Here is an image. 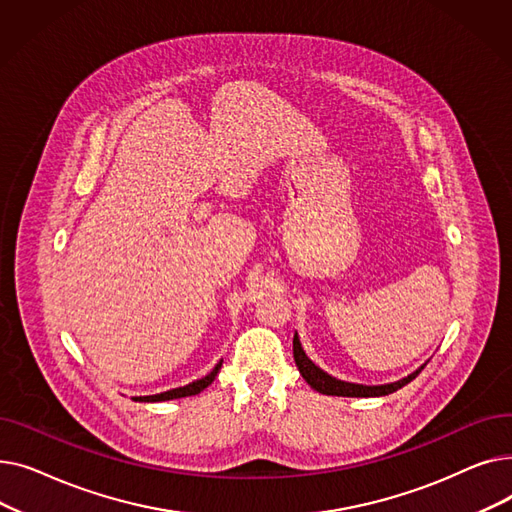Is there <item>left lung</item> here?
I'll return each mask as SVG.
<instances>
[{
    "mask_svg": "<svg viewBox=\"0 0 512 512\" xmlns=\"http://www.w3.org/2000/svg\"><path fill=\"white\" fill-rule=\"evenodd\" d=\"M292 353H294V361H297V367L301 371V375L305 378V382L321 392V394H328V396H386L392 394L396 390H400L402 386H407L409 382H413L417 375L421 373L423 367H419L415 373H411L409 378L394 382V384H386V386H361V384H348V382H340L332 375H328L326 371H321L315 363H311V359L305 355L303 346L299 342V336L294 334L292 338Z\"/></svg>",
    "mask_w": 512,
    "mask_h": 512,
    "instance_id": "left-lung-1",
    "label": "left lung"
}]
</instances>
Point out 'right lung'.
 <instances>
[{
    "label": "right lung",
    "mask_w": 512,
    "mask_h": 512,
    "mask_svg": "<svg viewBox=\"0 0 512 512\" xmlns=\"http://www.w3.org/2000/svg\"><path fill=\"white\" fill-rule=\"evenodd\" d=\"M220 367H222V361H220L218 365H215V369H213L209 375H205L203 380H197V382L188 384V386L174 388V390L161 392V394H155V396H137L134 400H139V402H159V400H172V398H182V396H195V394H199L201 390H205V388L215 380V375H218Z\"/></svg>",
    "instance_id": "1"
}]
</instances>
